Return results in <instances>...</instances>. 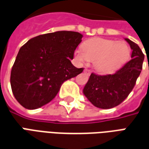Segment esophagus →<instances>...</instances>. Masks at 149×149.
I'll return each instance as SVG.
<instances>
[{
  "instance_id": "1",
  "label": "esophagus",
  "mask_w": 149,
  "mask_h": 149,
  "mask_svg": "<svg viewBox=\"0 0 149 149\" xmlns=\"http://www.w3.org/2000/svg\"><path fill=\"white\" fill-rule=\"evenodd\" d=\"M84 72L86 73V74H90L91 70L90 69H88V68H85V69L84 70Z\"/></svg>"
}]
</instances>
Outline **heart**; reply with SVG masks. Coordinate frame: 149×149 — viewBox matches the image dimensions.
I'll return each mask as SVG.
<instances>
[{
    "label": "heart",
    "mask_w": 149,
    "mask_h": 149,
    "mask_svg": "<svg viewBox=\"0 0 149 149\" xmlns=\"http://www.w3.org/2000/svg\"><path fill=\"white\" fill-rule=\"evenodd\" d=\"M83 50L77 52V58L82 62L94 61V67L101 73H109L127 61L130 49L125 42L100 37L85 40Z\"/></svg>",
    "instance_id": "b5f03b06"
}]
</instances>
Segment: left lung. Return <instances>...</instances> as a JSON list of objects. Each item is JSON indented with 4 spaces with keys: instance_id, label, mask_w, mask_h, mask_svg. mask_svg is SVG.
I'll return each instance as SVG.
<instances>
[{
    "instance_id": "left-lung-1",
    "label": "left lung",
    "mask_w": 149,
    "mask_h": 149,
    "mask_svg": "<svg viewBox=\"0 0 149 149\" xmlns=\"http://www.w3.org/2000/svg\"><path fill=\"white\" fill-rule=\"evenodd\" d=\"M132 59L115 73L97 75L92 73L83 93L94 106L108 109L117 106L128 97L141 74L144 55L140 47L128 38Z\"/></svg>"
}]
</instances>
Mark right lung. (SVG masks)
I'll list each match as a JSON object with an SVG mask.
<instances>
[{
    "mask_svg": "<svg viewBox=\"0 0 149 149\" xmlns=\"http://www.w3.org/2000/svg\"><path fill=\"white\" fill-rule=\"evenodd\" d=\"M82 34L57 31L30 39L21 47L12 68L10 83L16 100L27 109L49 103L61 84L84 68L71 63Z\"/></svg>",
    "mask_w": 149,
    "mask_h": 149,
    "instance_id": "obj_1",
    "label": "right lung"
}]
</instances>
